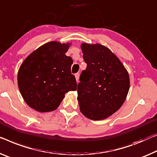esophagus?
Returning a JSON list of instances; mask_svg holds the SVG:
<instances>
[{
  "label": "esophagus",
  "mask_w": 157,
  "mask_h": 157,
  "mask_svg": "<svg viewBox=\"0 0 157 157\" xmlns=\"http://www.w3.org/2000/svg\"><path fill=\"white\" fill-rule=\"evenodd\" d=\"M75 77H76V81L78 82V79H79V74H78V73L75 74Z\"/></svg>",
  "instance_id": "1"
}]
</instances>
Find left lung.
I'll return each mask as SVG.
<instances>
[{
	"instance_id": "left-lung-1",
	"label": "left lung",
	"mask_w": 157,
	"mask_h": 157,
	"mask_svg": "<svg viewBox=\"0 0 157 157\" xmlns=\"http://www.w3.org/2000/svg\"><path fill=\"white\" fill-rule=\"evenodd\" d=\"M86 70L77 87L81 112L91 120H103L119 110L130 88L128 72L109 48L82 43Z\"/></svg>"
}]
</instances>
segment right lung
Wrapping results in <instances>:
<instances>
[{"mask_svg": "<svg viewBox=\"0 0 157 157\" xmlns=\"http://www.w3.org/2000/svg\"><path fill=\"white\" fill-rule=\"evenodd\" d=\"M71 45L45 43L21 63L17 73L19 90L25 102L37 112L55 110L65 93L76 90L75 76L71 73L73 60L65 55Z\"/></svg>", "mask_w": 157, "mask_h": 157, "instance_id": "obj_1", "label": "right lung"}]
</instances>
